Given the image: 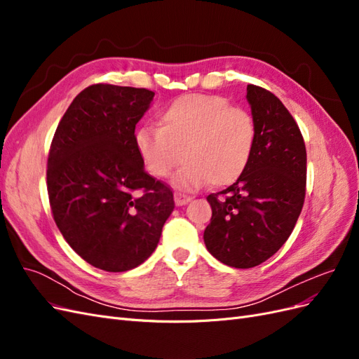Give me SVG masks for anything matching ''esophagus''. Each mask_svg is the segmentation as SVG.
<instances>
[{
    "instance_id": "obj_1",
    "label": "esophagus",
    "mask_w": 359,
    "mask_h": 359,
    "mask_svg": "<svg viewBox=\"0 0 359 359\" xmlns=\"http://www.w3.org/2000/svg\"><path fill=\"white\" fill-rule=\"evenodd\" d=\"M173 198H175V205L177 206H182V205H186L191 201L190 196H186V194H182V193H175V194H173Z\"/></svg>"
}]
</instances>
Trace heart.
Returning a JSON list of instances; mask_svg holds the SVG:
<instances>
[{"instance_id": "obj_1", "label": "heart", "mask_w": 359, "mask_h": 359, "mask_svg": "<svg viewBox=\"0 0 359 359\" xmlns=\"http://www.w3.org/2000/svg\"><path fill=\"white\" fill-rule=\"evenodd\" d=\"M158 126L137 130V149L157 178L169 177L182 158L187 160L172 180L181 190H196L206 182L231 186L252 161L257 137L255 118L223 97H180L160 112Z\"/></svg>"}]
</instances>
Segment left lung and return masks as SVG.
<instances>
[{
    "label": "left lung",
    "mask_w": 359,
    "mask_h": 359,
    "mask_svg": "<svg viewBox=\"0 0 359 359\" xmlns=\"http://www.w3.org/2000/svg\"><path fill=\"white\" fill-rule=\"evenodd\" d=\"M257 137L252 161L232 186L211 193L203 232L208 252L232 268L257 266L290 236L306 198L307 153L299 127L277 97L247 85Z\"/></svg>",
    "instance_id": "8db88e82"
}]
</instances>
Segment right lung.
Listing matches in <instances>:
<instances>
[{
  "label": "right lung",
  "instance_id": "add662e5",
  "mask_svg": "<svg viewBox=\"0 0 359 359\" xmlns=\"http://www.w3.org/2000/svg\"><path fill=\"white\" fill-rule=\"evenodd\" d=\"M154 93L95 83L74 97L48 157L50 210L64 240L85 262L124 273L156 250L175 202L144 169L135 128Z\"/></svg>",
  "mask_w": 359,
  "mask_h": 359
}]
</instances>
